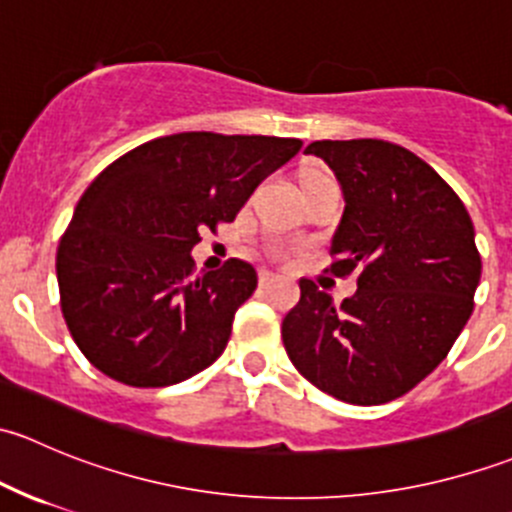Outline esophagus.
Returning <instances> with one entry per match:
<instances>
[{
    "label": "esophagus",
    "mask_w": 512,
    "mask_h": 512,
    "mask_svg": "<svg viewBox=\"0 0 512 512\" xmlns=\"http://www.w3.org/2000/svg\"><path fill=\"white\" fill-rule=\"evenodd\" d=\"M257 280H260V287H267V285H272V282L277 280V275H275V272H270V270H260Z\"/></svg>",
    "instance_id": "1"
}]
</instances>
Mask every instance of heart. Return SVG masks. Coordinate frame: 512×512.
Instances as JSON below:
<instances>
[{"mask_svg":"<svg viewBox=\"0 0 512 512\" xmlns=\"http://www.w3.org/2000/svg\"><path fill=\"white\" fill-rule=\"evenodd\" d=\"M317 180H327V175H322V173H314V170H309V173H304V185H309V183H317ZM275 255H282V250H280V247H275Z\"/></svg>","mask_w":512,"mask_h":512,"instance_id":"b5f03b06","label":"heart"}]
</instances>
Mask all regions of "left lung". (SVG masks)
<instances>
[{
	"label": "left lung",
	"mask_w": 512,
	"mask_h": 512,
	"mask_svg": "<svg viewBox=\"0 0 512 512\" xmlns=\"http://www.w3.org/2000/svg\"><path fill=\"white\" fill-rule=\"evenodd\" d=\"M342 183L334 277L356 272L334 304L312 280L282 322L294 369L324 394L376 406L409 394L451 352L473 312L480 252L471 215L418 156L379 138L314 141Z\"/></svg>",
	"instance_id": "left-lung-1"
}]
</instances>
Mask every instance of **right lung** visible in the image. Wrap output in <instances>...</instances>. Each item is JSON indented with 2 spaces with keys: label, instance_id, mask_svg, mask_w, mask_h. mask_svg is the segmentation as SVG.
<instances>
[{
  "label": "right lung",
  "instance_id": "add662e5",
  "mask_svg": "<svg viewBox=\"0 0 512 512\" xmlns=\"http://www.w3.org/2000/svg\"><path fill=\"white\" fill-rule=\"evenodd\" d=\"M299 138L190 131L123 153L81 195L56 250L61 312L76 347L111 379L156 389L225 352L257 272L230 257L195 275L200 232L232 223Z\"/></svg>",
  "mask_w": 512,
  "mask_h": 512
}]
</instances>
